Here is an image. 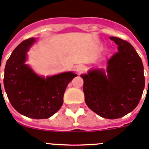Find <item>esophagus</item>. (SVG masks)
<instances>
[{
  "label": "esophagus",
  "mask_w": 149,
  "mask_h": 149,
  "mask_svg": "<svg viewBox=\"0 0 149 149\" xmlns=\"http://www.w3.org/2000/svg\"><path fill=\"white\" fill-rule=\"evenodd\" d=\"M75 70L76 72H77V74H81L82 72H84V70H85V67L83 65H77V66L75 67Z\"/></svg>",
  "instance_id": "esophagus-1"
}]
</instances>
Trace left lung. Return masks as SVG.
I'll return each mask as SVG.
<instances>
[{
	"mask_svg": "<svg viewBox=\"0 0 149 149\" xmlns=\"http://www.w3.org/2000/svg\"><path fill=\"white\" fill-rule=\"evenodd\" d=\"M118 52L102 69L89 70L84 79L85 102L90 110L109 119H119L136 108L145 87L141 58L127 41L110 36Z\"/></svg>",
	"mask_w": 149,
	"mask_h": 149,
	"instance_id": "left-lung-1",
	"label": "left lung"
}]
</instances>
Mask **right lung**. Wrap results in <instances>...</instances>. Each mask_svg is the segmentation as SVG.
Returning a JSON list of instances; mask_svg holds the SVG:
<instances>
[{"instance_id":"right-lung-1","label":"right lung","mask_w":149,"mask_h":149,"mask_svg":"<svg viewBox=\"0 0 149 149\" xmlns=\"http://www.w3.org/2000/svg\"><path fill=\"white\" fill-rule=\"evenodd\" d=\"M35 42L34 38L26 39L13 51L5 66L3 86L19 113L31 119H48L60 110L67 85L77 75L72 72L46 78L37 75L25 64L27 52Z\"/></svg>"}]
</instances>
